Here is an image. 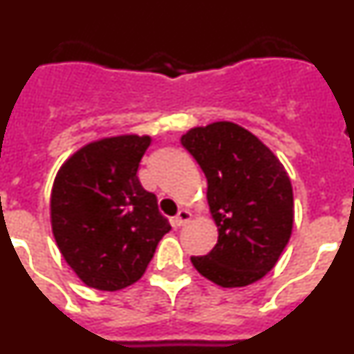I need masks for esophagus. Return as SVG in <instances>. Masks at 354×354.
<instances>
[{
  "instance_id": "34e87169",
  "label": "esophagus",
  "mask_w": 354,
  "mask_h": 354,
  "mask_svg": "<svg viewBox=\"0 0 354 354\" xmlns=\"http://www.w3.org/2000/svg\"><path fill=\"white\" fill-rule=\"evenodd\" d=\"M189 221H192V212L187 211V209H180L179 214H177L174 218L175 227H183V225L189 223Z\"/></svg>"
}]
</instances>
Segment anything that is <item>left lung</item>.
Wrapping results in <instances>:
<instances>
[{
  "instance_id": "obj_1",
  "label": "left lung",
  "mask_w": 354,
  "mask_h": 354,
  "mask_svg": "<svg viewBox=\"0 0 354 354\" xmlns=\"http://www.w3.org/2000/svg\"><path fill=\"white\" fill-rule=\"evenodd\" d=\"M180 143L207 179V204L218 243L192 257L200 274L232 289L270 273L292 234V184L280 159L253 133L220 120L192 127Z\"/></svg>"
}]
</instances>
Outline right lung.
Returning <instances> with one entry per match:
<instances>
[{
    "mask_svg": "<svg viewBox=\"0 0 354 354\" xmlns=\"http://www.w3.org/2000/svg\"><path fill=\"white\" fill-rule=\"evenodd\" d=\"M150 136L90 142L65 159L49 200L51 228L65 262L84 286L126 289L138 282L170 223L136 171Z\"/></svg>",
    "mask_w": 354,
    "mask_h": 354,
    "instance_id": "obj_1",
    "label": "right lung"
}]
</instances>
